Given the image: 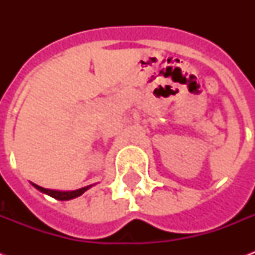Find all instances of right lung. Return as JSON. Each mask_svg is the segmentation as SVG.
<instances>
[{"label": "right lung", "mask_w": 255, "mask_h": 255, "mask_svg": "<svg viewBox=\"0 0 255 255\" xmlns=\"http://www.w3.org/2000/svg\"><path fill=\"white\" fill-rule=\"evenodd\" d=\"M31 185L38 189L39 192L45 194H49L50 197L55 198V200H59V201H67V200H73V198H77L79 196L85 193L86 190L90 189L92 185H88L85 186V188H81V189H77V190H54V189H46V188H42V186L37 185V184H33L31 182Z\"/></svg>", "instance_id": "right-lung-1"}]
</instances>
